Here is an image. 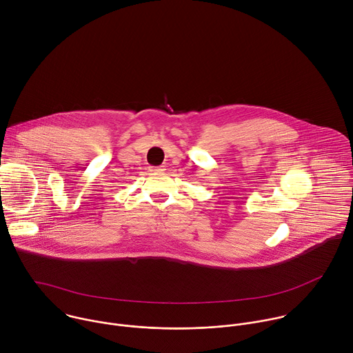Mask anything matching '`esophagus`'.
<instances>
[{"label":"esophagus","instance_id":"34e87169","mask_svg":"<svg viewBox=\"0 0 353 353\" xmlns=\"http://www.w3.org/2000/svg\"><path fill=\"white\" fill-rule=\"evenodd\" d=\"M149 170L154 173H162V172H165V168L163 166H152V168H149Z\"/></svg>","mask_w":353,"mask_h":353}]
</instances>
